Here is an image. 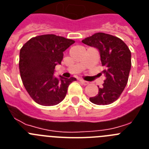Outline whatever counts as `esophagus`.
Wrapping results in <instances>:
<instances>
[{
	"label": "esophagus",
	"mask_w": 149,
	"mask_h": 149,
	"mask_svg": "<svg viewBox=\"0 0 149 149\" xmlns=\"http://www.w3.org/2000/svg\"><path fill=\"white\" fill-rule=\"evenodd\" d=\"M80 82H81V84H84V85H85V86L89 84V82H87V81H84V80H83V79H81V80H80Z\"/></svg>",
	"instance_id": "1"
}]
</instances>
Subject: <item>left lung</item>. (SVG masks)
Returning a JSON list of instances; mask_svg holds the SVG:
<instances>
[{
  "mask_svg": "<svg viewBox=\"0 0 149 149\" xmlns=\"http://www.w3.org/2000/svg\"><path fill=\"white\" fill-rule=\"evenodd\" d=\"M82 42L98 48L105 75L98 94L89 98L92 103L107 105L120 97L128 81L131 67V53L127 45L119 38L104 33H96L85 38Z\"/></svg>",
  "mask_w": 149,
  "mask_h": 149,
  "instance_id": "8db88e82",
  "label": "left lung"
}]
</instances>
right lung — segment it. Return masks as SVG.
<instances>
[{
    "mask_svg": "<svg viewBox=\"0 0 149 149\" xmlns=\"http://www.w3.org/2000/svg\"><path fill=\"white\" fill-rule=\"evenodd\" d=\"M74 41L54 34L37 36L22 46L19 56V71L26 90L35 102L43 106L60 103L66 95L74 77L54 76V68L61 63L63 51Z\"/></svg>",
    "mask_w": 149,
    "mask_h": 149,
    "instance_id": "add662e5",
    "label": "right lung"
}]
</instances>
